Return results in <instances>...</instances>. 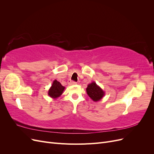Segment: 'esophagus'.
<instances>
[{"label":"esophagus","instance_id":"1","mask_svg":"<svg viewBox=\"0 0 154 154\" xmlns=\"http://www.w3.org/2000/svg\"><path fill=\"white\" fill-rule=\"evenodd\" d=\"M68 84L69 85H76V82H73V81H71V80H69L68 82Z\"/></svg>","mask_w":154,"mask_h":154}]
</instances>
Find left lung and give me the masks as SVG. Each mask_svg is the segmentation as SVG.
<instances>
[{
	"mask_svg": "<svg viewBox=\"0 0 154 154\" xmlns=\"http://www.w3.org/2000/svg\"><path fill=\"white\" fill-rule=\"evenodd\" d=\"M86 91L88 96L95 102L101 100L105 94L103 90L97 85L94 82L91 83L87 85Z\"/></svg>",
	"mask_w": 154,
	"mask_h": 154,
	"instance_id": "1",
	"label": "left lung"
}]
</instances>
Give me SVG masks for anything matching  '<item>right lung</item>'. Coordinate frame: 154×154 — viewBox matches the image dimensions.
Returning <instances> with one entry per match:
<instances>
[{"mask_svg": "<svg viewBox=\"0 0 154 154\" xmlns=\"http://www.w3.org/2000/svg\"><path fill=\"white\" fill-rule=\"evenodd\" d=\"M65 89V87L62 86L61 83L57 80L53 81V84L48 91V95L54 100L58 98L62 94Z\"/></svg>", "mask_w": 154, "mask_h": 154, "instance_id": "1", "label": "right lung"}]
</instances>
